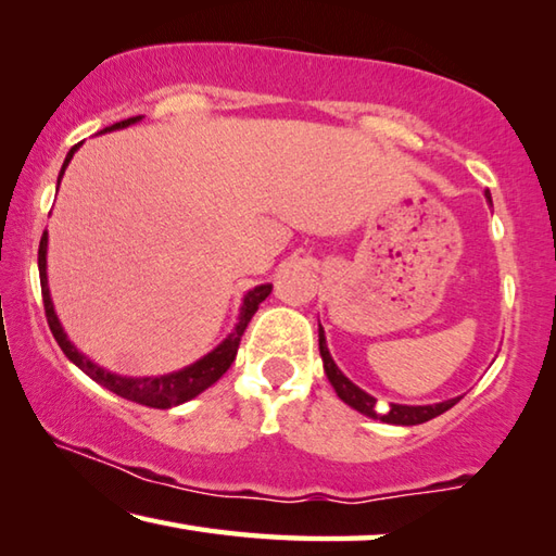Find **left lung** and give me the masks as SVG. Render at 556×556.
I'll return each mask as SVG.
<instances>
[{
    "label": "left lung",
    "instance_id": "left-lung-1",
    "mask_svg": "<svg viewBox=\"0 0 556 556\" xmlns=\"http://www.w3.org/2000/svg\"><path fill=\"white\" fill-rule=\"evenodd\" d=\"M484 199L492 206L490 191H484ZM318 345H320V357H323V370H326L330 386L336 388L338 397L343 400L345 405L357 409L361 415L372 417V420H380L388 425H407V427L422 425L427 420H432V417L447 413L452 405L459 403V397H452V400H442V403H434V405H397V403H390L388 407L380 405L372 395H367V392L357 388L353 380L345 378L343 370H340L336 361H332L330 350L326 345V330H323L320 323H318Z\"/></svg>",
    "mask_w": 556,
    "mask_h": 556
}]
</instances>
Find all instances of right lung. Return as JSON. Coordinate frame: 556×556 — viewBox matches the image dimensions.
I'll return each mask as SVG.
<instances>
[{"label":"right lung","mask_w":556,"mask_h":556,"mask_svg":"<svg viewBox=\"0 0 556 556\" xmlns=\"http://www.w3.org/2000/svg\"><path fill=\"white\" fill-rule=\"evenodd\" d=\"M139 122H141V116L124 118V122H118L114 126H106V129L99 131V134L126 129V126H134ZM79 147H81V143H76V147L70 153H66L64 166H62V170H59V178H56V191H59V184H62V176H64L66 166H70V161L74 159V153ZM47 241H49V236L45 230V236H41V241H39V280H41V298H45V313H47L51 336L56 338L59 348H62L64 355L70 357V361L76 367H79V370L87 372L93 382H99V386H104L106 390L116 392L118 397H126V400H131V403L156 407V409H168V407H176L181 403H189V400H193L195 395H201L203 390L211 388L213 382L220 380V375H224L230 367V363L236 361L238 343H241V336H243V330L249 328L253 313L258 311V305L266 301V298L270 295V290H273L270 283L251 288L249 293L243 295V305H241V313H238L236 328L230 330L228 336L211 350V353L199 357L195 363L181 367V370L166 372V375H151V378H129V375H116L111 370H104V367L89 361V357L84 353H79L72 340L66 338L62 323H59V318H56L54 303H51V293H49Z\"/></svg>","instance_id":"right-lung-1"}]
</instances>
